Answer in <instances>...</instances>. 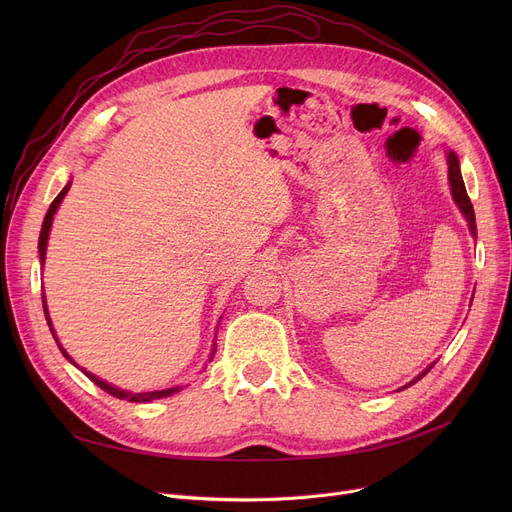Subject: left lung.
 <instances>
[{
  "mask_svg": "<svg viewBox=\"0 0 512 512\" xmlns=\"http://www.w3.org/2000/svg\"><path fill=\"white\" fill-rule=\"evenodd\" d=\"M446 164H448V184H450V195H452V199H454V203H456V207L461 209V213H463V218L467 220V224H469V232H471V236L477 240V226H475V211H473V205H471V199H469V195H467V188H465V182H463V174H461V164H459V155H456L452 149H448L446 151ZM471 301H473V297H471ZM436 365V361L432 363V365H427L417 378L413 380V382H409L407 386H411V384H415V382H419L423 375L432 369ZM405 386V388H407Z\"/></svg>",
  "mask_w": 512,
  "mask_h": 512,
  "instance_id": "left-lung-1",
  "label": "left lung"
}]
</instances>
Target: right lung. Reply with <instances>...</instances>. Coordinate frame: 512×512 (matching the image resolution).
I'll use <instances>...</instances> for the list:
<instances>
[{"mask_svg":"<svg viewBox=\"0 0 512 512\" xmlns=\"http://www.w3.org/2000/svg\"><path fill=\"white\" fill-rule=\"evenodd\" d=\"M70 184L72 182H68L62 191H60V195L53 199V203L49 205V209H47V213H45V220H43V226H41V234H39V259H41V265L45 263V253H47V240H49V232H51V224H53V215H56V211H58V207H60V203H62V199L66 197V193L70 191ZM43 311H45V319H47V326H49V332H51V336H53V340L58 342V346H60V351H62V355L72 363V365H76L74 363V359L64 351V346L60 344V340H58V334H56V330H53V324H51V317H49V311H47V303H45V294H43ZM222 319V317H220ZM213 353H215V344H213V348H211V357H209V361L213 359ZM78 367V365H76ZM80 371H83L87 378L93 382V384H97L101 390H105L107 394H112V396H116V398H120V400H128V402H151V400H157V398H166V396H172L174 392H180L182 390V386H174V388H166V390H153V392H130V390H122V388H116V386H112V384H107V382H103L101 378H97L95 373H91V371H87V369H83V367H78Z\"/></svg>","mask_w":512,"mask_h":512,"instance_id":"right-lung-1","label":"right lung"}]
</instances>
